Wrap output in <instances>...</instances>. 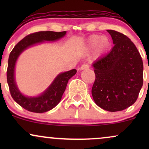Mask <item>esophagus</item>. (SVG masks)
<instances>
[{"label": "esophagus", "mask_w": 149, "mask_h": 149, "mask_svg": "<svg viewBox=\"0 0 149 149\" xmlns=\"http://www.w3.org/2000/svg\"><path fill=\"white\" fill-rule=\"evenodd\" d=\"M89 67H90V65L88 64H84L82 65L80 67V70H86L88 69Z\"/></svg>", "instance_id": "34e87169"}]
</instances>
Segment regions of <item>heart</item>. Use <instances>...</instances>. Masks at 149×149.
Here are the masks:
<instances>
[{
	"instance_id": "b5f03b06",
	"label": "heart",
	"mask_w": 149,
	"mask_h": 149,
	"mask_svg": "<svg viewBox=\"0 0 149 149\" xmlns=\"http://www.w3.org/2000/svg\"><path fill=\"white\" fill-rule=\"evenodd\" d=\"M87 45L89 48L96 47L97 53H101L110 47L111 42L109 38L107 36H100L99 35H92L89 37Z\"/></svg>"
}]
</instances>
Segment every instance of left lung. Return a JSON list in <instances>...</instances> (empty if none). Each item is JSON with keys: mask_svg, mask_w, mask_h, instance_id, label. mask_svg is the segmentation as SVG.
<instances>
[{"mask_svg": "<svg viewBox=\"0 0 149 149\" xmlns=\"http://www.w3.org/2000/svg\"><path fill=\"white\" fill-rule=\"evenodd\" d=\"M107 31L114 46L107 55L94 62L95 80L92 95L100 108L120 111L137 100L143 85V61L129 38L113 30Z\"/></svg>", "mask_w": 149, "mask_h": 149, "instance_id": "1", "label": "left lung"}]
</instances>
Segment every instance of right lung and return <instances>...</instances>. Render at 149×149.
I'll use <instances>...</instances> for the list:
<instances>
[{"instance_id":"right-lung-1","label":"right lung","mask_w":149,"mask_h":149,"mask_svg":"<svg viewBox=\"0 0 149 149\" xmlns=\"http://www.w3.org/2000/svg\"><path fill=\"white\" fill-rule=\"evenodd\" d=\"M65 34L66 31L54 32L50 31L31 33L20 40L10 52L7 69V81L10 95L19 105L29 111L40 113L48 111L55 107L60 102L68 81L76 74V70L72 69L58 75L50 86L40 96L28 97L22 95L15 83L14 72L17 59L19 55L29 46L44 40L54 41L64 36Z\"/></svg>"}]
</instances>
